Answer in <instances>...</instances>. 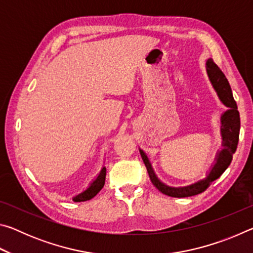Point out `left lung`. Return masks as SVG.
Listing matches in <instances>:
<instances>
[{"label": "left lung", "instance_id": "8db88e82", "mask_svg": "<svg viewBox=\"0 0 253 253\" xmlns=\"http://www.w3.org/2000/svg\"><path fill=\"white\" fill-rule=\"evenodd\" d=\"M207 71L209 78L213 84V88L215 89L220 100L229 108L221 116V136L223 148L220 152H217L215 163H214L207 177L187 186L175 187L166 185L156 176L146 154L142 149H139V153L142 155L144 164L146 166L153 185L158 191H161L163 194L172 196V198H187V196H193L202 193L211 185L213 181L219 178L223 174L224 170L229 168L230 163L232 161L233 154L237 151L240 132V115L238 111L237 102L233 99L230 84L228 79L225 78L223 72L214 63L212 59H209L207 61Z\"/></svg>", "mask_w": 253, "mask_h": 253}]
</instances>
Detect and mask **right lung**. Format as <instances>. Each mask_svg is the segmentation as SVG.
<instances>
[{"label": "right lung", "instance_id": "right-lung-1", "mask_svg": "<svg viewBox=\"0 0 253 253\" xmlns=\"http://www.w3.org/2000/svg\"><path fill=\"white\" fill-rule=\"evenodd\" d=\"M105 179H106V168H102L100 173L96 179H93V182L90 183L89 187H87V190H84V192H81L80 194L76 195L75 198H72V201L75 202H84V201L91 200L93 196H96L99 191L105 185Z\"/></svg>", "mask_w": 253, "mask_h": 253}]
</instances>
